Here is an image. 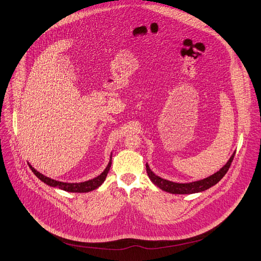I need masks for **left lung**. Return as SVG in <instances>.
I'll return each instance as SVG.
<instances>
[{
	"instance_id": "obj_1",
	"label": "left lung",
	"mask_w": 261,
	"mask_h": 261,
	"mask_svg": "<svg viewBox=\"0 0 261 261\" xmlns=\"http://www.w3.org/2000/svg\"><path fill=\"white\" fill-rule=\"evenodd\" d=\"M234 155H235V152L231 155V157L229 158V160L227 161V163L224 165V167L217 173H215L213 175H211L205 179H201V180L193 181V182H187V183L173 182V181L163 179V178L157 176L156 174H154L152 172L148 163L146 164V168H147L148 176L151 179V181L156 186H158L160 189H162V191L168 192L170 194H175V195H191V194L204 192V191H206V189L210 188L211 186L216 185L228 172L230 165H231V162L234 158Z\"/></svg>"
}]
</instances>
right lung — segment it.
<instances>
[{
    "instance_id": "right-lung-1",
    "label": "right lung",
    "mask_w": 261,
    "mask_h": 261,
    "mask_svg": "<svg viewBox=\"0 0 261 261\" xmlns=\"http://www.w3.org/2000/svg\"><path fill=\"white\" fill-rule=\"evenodd\" d=\"M111 160H112V153L110 155V159H109V162L107 164V167L103 171L102 174H100L96 178L87 180V181H84V182H79V183H67V182L57 181V180L51 179L49 177L42 175L41 173L37 172L30 163H29V167H30L31 171L34 173V175L39 180H41L43 183H45L46 185L52 186V187H57L59 189H62V191L68 192V193H88V192L94 191V189H97L99 186H101L103 184V182L105 181V179L107 177V174H108V172L110 170Z\"/></svg>"
}]
</instances>
